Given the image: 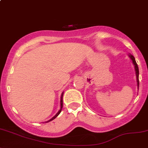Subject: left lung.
Instances as JSON below:
<instances>
[{
  "instance_id": "1",
  "label": "left lung",
  "mask_w": 148,
  "mask_h": 148,
  "mask_svg": "<svg viewBox=\"0 0 148 148\" xmlns=\"http://www.w3.org/2000/svg\"><path fill=\"white\" fill-rule=\"evenodd\" d=\"M129 57L130 58V59L132 60V63H133L134 66H135V73H136L137 83H138V88L139 89V69H138V64H137L136 61H135V58H134L133 56H132V55H129Z\"/></svg>"
}]
</instances>
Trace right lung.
Wrapping results in <instances>:
<instances>
[{
  "mask_svg": "<svg viewBox=\"0 0 148 148\" xmlns=\"http://www.w3.org/2000/svg\"><path fill=\"white\" fill-rule=\"evenodd\" d=\"M63 92H62V95H61V97H60V109L59 110V111L58 112H57V114H56V115H55L54 117H53V118H51V120H48V121L46 122V123H48V122H51V120H54L55 118H56V117L58 116V115H59V114L60 113V112H61V110H62V108H63Z\"/></svg>",
  "mask_w": 148,
  "mask_h": 148,
  "instance_id": "1",
  "label": "right lung"
}]
</instances>
